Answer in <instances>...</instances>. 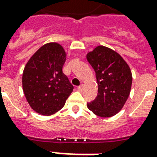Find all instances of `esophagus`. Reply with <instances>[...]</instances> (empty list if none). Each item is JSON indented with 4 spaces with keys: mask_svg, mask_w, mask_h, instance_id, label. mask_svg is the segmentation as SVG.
Here are the masks:
<instances>
[{
    "mask_svg": "<svg viewBox=\"0 0 157 157\" xmlns=\"http://www.w3.org/2000/svg\"><path fill=\"white\" fill-rule=\"evenodd\" d=\"M84 89V85L83 84H82L81 86H78V90L80 91V92H82V90Z\"/></svg>",
    "mask_w": 157,
    "mask_h": 157,
    "instance_id": "esophagus-1",
    "label": "esophagus"
}]
</instances>
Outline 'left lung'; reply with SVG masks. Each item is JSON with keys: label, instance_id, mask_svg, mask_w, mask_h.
Masks as SVG:
<instances>
[{"label": "left lung", "instance_id": "obj_1", "mask_svg": "<svg viewBox=\"0 0 157 157\" xmlns=\"http://www.w3.org/2000/svg\"><path fill=\"white\" fill-rule=\"evenodd\" d=\"M95 71L98 92L87 108L94 114L109 118L117 114L127 101L132 85V73L122 56L111 48L99 45L86 55Z\"/></svg>", "mask_w": 157, "mask_h": 157}]
</instances>
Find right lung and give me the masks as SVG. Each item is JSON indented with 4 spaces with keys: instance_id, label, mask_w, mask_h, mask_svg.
<instances>
[{
    "instance_id": "1",
    "label": "right lung",
    "mask_w": 157,
    "mask_h": 157,
    "mask_svg": "<svg viewBox=\"0 0 157 157\" xmlns=\"http://www.w3.org/2000/svg\"><path fill=\"white\" fill-rule=\"evenodd\" d=\"M66 53L57 43L45 44L26 64L22 73V90L30 107L44 116L54 114L64 107L73 91L62 68Z\"/></svg>"
}]
</instances>
